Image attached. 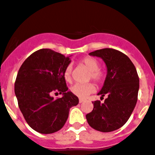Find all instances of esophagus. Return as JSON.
<instances>
[{
  "label": "esophagus",
  "mask_w": 155,
  "mask_h": 155,
  "mask_svg": "<svg viewBox=\"0 0 155 155\" xmlns=\"http://www.w3.org/2000/svg\"><path fill=\"white\" fill-rule=\"evenodd\" d=\"M84 99H79V103H82V102H84Z\"/></svg>",
  "instance_id": "obj_1"
}]
</instances>
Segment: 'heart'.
Here are the masks:
<instances>
[{
  "label": "heart",
  "mask_w": 155,
  "mask_h": 155,
  "mask_svg": "<svg viewBox=\"0 0 155 155\" xmlns=\"http://www.w3.org/2000/svg\"><path fill=\"white\" fill-rule=\"evenodd\" d=\"M79 63L89 71V79H92L99 84L104 82L105 77V73L99 69V63L96 59L91 56H86L81 60ZM72 71L73 68L71 65H68L65 68L63 76L67 82H70L72 79ZM95 91V86L93 83H88L85 85L75 84L71 87V92L80 99H86L88 97V95L93 93Z\"/></svg>",
  "instance_id": "obj_1"
}]
</instances>
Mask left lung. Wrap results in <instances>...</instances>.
I'll return each instance as SVG.
<instances>
[{"instance_id": "8db88e82", "label": "left lung", "mask_w": 155, "mask_h": 155, "mask_svg": "<svg viewBox=\"0 0 155 155\" xmlns=\"http://www.w3.org/2000/svg\"><path fill=\"white\" fill-rule=\"evenodd\" d=\"M89 55L102 58L106 65V78L98 95L107 98L104 103L92 102L93 110L86 119L94 129L110 132L123 126L131 116L138 100L139 78L131 60L118 50L105 48Z\"/></svg>"}]
</instances>
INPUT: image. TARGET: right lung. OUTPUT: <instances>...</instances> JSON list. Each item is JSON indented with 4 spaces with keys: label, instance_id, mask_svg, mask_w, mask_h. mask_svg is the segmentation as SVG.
I'll return each mask as SVG.
<instances>
[{
    "label": "right lung",
    "instance_id": "obj_1",
    "mask_svg": "<svg viewBox=\"0 0 155 155\" xmlns=\"http://www.w3.org/2000/svg\"><path fill=\"white\" fill-rule=\"evenodd\" d=\"M69 57L50 49H41L26 59L14 84L18 106L27 123L41 134H51L63 127L69 109L79 99L68 92L63 73ZM53 93L63 94L54 99Z\"/></svg>",
    "mask_w": 155,
    "mask_h": 155
}]
</instances>
